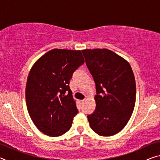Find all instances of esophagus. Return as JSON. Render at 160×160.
<instances>
[{
    "label": "esophagus",
    "instance_id": "34e87169",
    "mask_svg": "<svg viewBox=\"0 0 160 160\" xmlns=\"http://www.w3.org/2000/svg\"><path fill=\"white\" fill-rule=\"evenodd\" d=\"M85 99H82V100H80V104H83V103L85 102Z\"/></svg>",
    "mask_w": 160,
    "mask_h": 160
}]
</instances>
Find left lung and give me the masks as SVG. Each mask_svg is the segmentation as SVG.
<instances>
[{
    "mask_svg": "<svg viewBox=\"0 0 160 160\" xmlns=\"http://www.w3.org/2000/svg\"><path fill=\"white\" fill-rule=\"evenodd\" d=\"M86 65L96 84V109L88 116L91 128L102 136L120 132L134 110L136 87L128 61L107 48L85 49Z\"/></svg>",
    "mask_w": 160,
    "mask_h": 160,
    "instance_id": "1",
    "label": "left lung"
}]
</instances>
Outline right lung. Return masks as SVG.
Wrapping results in <instances>:
<instances>
[{
  "label": "right lung",
  "mask_w": 160,
  "mask_h": 160,
  "mask_svg": "<svg viewBox=\"0 0 160 160\" xmlns=\"http://www.w3.org/2000/svg\"><path fill=\"white\" fill-rule=\"evenodd\" d=\"M84 62L80 50L53 48L32 66L26 85V104L34 125L44 134L60 136L71 127L78 110L69 83Z\"/></svg>",
  "instance_id": "obj_1"
}]
</instances>
